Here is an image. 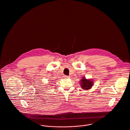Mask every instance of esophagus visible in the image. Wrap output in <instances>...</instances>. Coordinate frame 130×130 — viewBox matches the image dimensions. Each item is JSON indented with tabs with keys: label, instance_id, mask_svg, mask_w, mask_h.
<instances>
[{
	"label": "esophagus",
	"instance_id": "esophagus-1",
	"mask_svg": "<svg viewBox=\"0 0 130 130\" xmlns=\"http://www.w3.org/2000/svg\"><path fill=\"white\" fill-rule=\"evenodd\" d=\"M64 77H65V78H69V76H67V75H64Z\"/></svg>",
	"mask_w": 130,
	"mask_h": 130
}]
</instances>
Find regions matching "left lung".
Instances as JSON below:
<instances>
[{
	"mask_svg": "<svg viewBox=\"0 0 130 130\" xmlns=\"http://www.w3.org/2000/svg\"><path fill=\"white\" fill-rule=\"evenodd\" d=\"M80 81L81 82V87L84 90H88L90 89L93 84V81L90 80H87L85 78H83V79H82Z\"/></svg>",
	"mask_w": 130,
	"mask_h": 130,
	"instance_id": "obj_1",
	"label": "left lung"
}]
</instances>
